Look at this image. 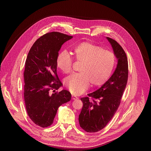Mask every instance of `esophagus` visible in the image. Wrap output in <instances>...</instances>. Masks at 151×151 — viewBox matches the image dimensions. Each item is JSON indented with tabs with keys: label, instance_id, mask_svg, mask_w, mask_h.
<instances>
[{
	"label": "esophagus",
	"instance_id": "34e87169",
	"mask_svg": "<svg viewBox=\"0 0 151 151\" xmlns=\"http://www.w3.org/2000/svg\"><path fill=\"white\" fill-rule=\"evenodd\" d=\"M72 100H76V99H78V97H76V96H75L72 95Z\"/></svg>",
	"mask_w": 151,
	"mask_h": 151
}]
</instances>
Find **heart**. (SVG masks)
I'll return each mask as SVG.
<instances>
[{"label":"heart","instance_id":"heart-1","mask_svg":"<svg viewBox=\"0 0 151 151\" xmlns=\"http://www.w3.org/2000/svg\"><path fill=\"white\" fill-rule=\"evenodd\" d=\"M75 60L82 63L80 73H73L64 79V85L74 95L82 94L90 83L97 86L109 78L114 68L116 57L111 51L103 50L90 42H83L73 50ZM73 58L67 51L60 52L56 59L57 67L64 73L72 72Z\"/></svg>","mask_w":151,"mask_h":151}]
</instances>
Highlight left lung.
<instances>
[{
  "label": "left lung",
  "mask_w": 151,
  "mask_h": 151,
  "mask_svg": "<svg viewBox=\"0 0 151 151\" xmlns=\"http://www.w3.org/2000/svg\"><path fill=\"white\" fill-rule=\"evenodd\" d=\"M118 58L116 68L97 91L81 99L83 103L79 123L83 130L95 133L104 128L112 119L119 106L128 76V60L122 47L114 39L107 37Z\"/></svg>",
  "instance_id": "8db88e82"
}]
</instances>
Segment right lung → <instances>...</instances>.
<instances>
[{
	"label": "right lung",
	"mask_w": 151,
	"mask_h": 151,
	"mask_svg": "<svg viewBox=\"0 0 151 151\" xmlns=\"http://www.w3.org/2000/svg\"><path fill=\"white\" fill-rule=\"evenodd\" d=\"M72 37L57 32L47 33L36 40L28 53L24 71L25 105L29 118L40 127L52 125L59 106L71 99L67 90L55 91L63 85L56 59L61 45Z\"/></svg>",
	"instance_id": "1"
}]
</instances>
